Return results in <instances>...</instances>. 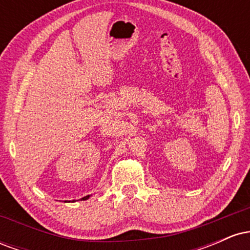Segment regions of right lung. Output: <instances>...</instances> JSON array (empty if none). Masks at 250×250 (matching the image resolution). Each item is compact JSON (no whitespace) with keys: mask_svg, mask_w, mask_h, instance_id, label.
Returning <instances> with one entry per match:
<instances>
[{"mask_svg":"<svg viewBox=\"0 0 250 250\" xmlns=\"http://www.w3.org/2000/svg\"><path fill=\"white\" fill-rule=\"evenodd\" d=\"M89 197H90V195H87V196H84V197H82L81 199V201H84V200H88Z\"/></svg>","mask_w":250,"mask_h":250,"instance_id":"obj_1","label":"right lung"}]
</instances>
